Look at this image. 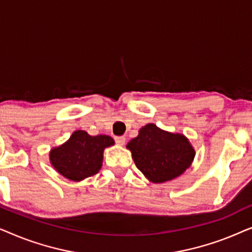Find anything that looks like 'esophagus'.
Segmentation results:
<instances>
[{
	"instance_id": "obj_1",
	"label": "esophagus",
	"mask_w": 252,
	"mask_h": 252,
	"mask_svg": "<svg viewBox=\"0 0 252 252\" xmlns=\"http://www.w3.org/2000/svg\"><path fill=\"white\" fill-rule=\"evenodd\" d=\"M115 141L120 146H123V144H125V141H126V137L125 136H115Z\"/></svg>"
}]
</instances>
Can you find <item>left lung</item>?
Instances as JSON below:
<instances>
[{
  "label": "left lung",
  "mask_w": 252,
  "mask_h": 252,
  "mask_svg": "<svg viewBox=\"0 0 252 252\" xmlns=\"http://www.w3.org/2000/svg\"><path fill=\"white\" fill-rule=\"evenodd\" d=\"M127 148L132 151L136 167L155 184L179 177L190 166L195 156L184 135L165 132L154 124L142 127Z\"/></svg>",
  "instance_id": "1"
}]
</instances>
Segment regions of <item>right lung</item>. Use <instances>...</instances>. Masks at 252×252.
Instances as JSON below:
<instances>
[{"instance_id": "right-lung-1", "label": "right lung", "mask_w": 252, "mask_h": 252, "mask_svg": "<svg viewBox=\"0 0 252 252\" xmlns=\"http://www.w3.org/2000/svg\"><path fill=\"white\" fill-rule=\"evenodd\" d=\"M115 143L108 135H89L75 130L70 140L50 151V161L58 173L72 181L96 174L102 166L103 150Z\"/></svg>"}]
</instances>
